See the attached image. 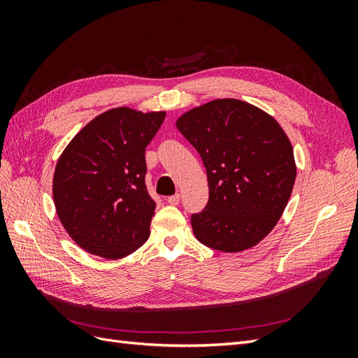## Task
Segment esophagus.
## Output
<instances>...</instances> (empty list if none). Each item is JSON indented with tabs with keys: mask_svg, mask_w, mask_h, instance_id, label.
<instances>
[{
	"mask_svg": "<svg viewBox=\"0 0 358 358\" xmlns=\"http://www.w3.org/2000/svg\"><path fill=\"white\" fill-rule=\"evenodd\" d=\"M167 201L170 203V204H179V201H180V194H175V196H170L169 199H167Z\"/></svg>",
	"mask_w": 358,
	"mask_h": 358,
	"instance_id": "obj_1",
	"label": "esophagus"
}]
</instances>
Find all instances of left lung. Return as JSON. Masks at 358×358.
I'll return each mask as SVG.
<instances>
[{"mask_svg": "<svg viewBox=\"0 0 358 358\" xmlns=\"http://www.w3.org/2000/svg\"><path fill=\"white\" fill-rule=\"evenodd\" d=\"M176 128L208 173L209 201L191 216L197 241L222 252L262 242L282 216L296 180L282 127L257 106L218 99L183 113Z\"/></svg>", "mask_w": 358, "mask_h": 358, "instance_id": "left-lung-1", "label": "left lung"}]
</instances>
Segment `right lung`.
Masks as SVG:
<instances>
[{
	"label": "right lung",
	"instance_id": "add662e5",
	"mask_svg": "<svg viewBox=\"0 0 358 358\" xmlns=\"http://www.w3.org/2000/svg\"><path fill=\"white\" fill-rule=\"evenodd\" d=\"M166 112L116 107L86 124L61 154L53 201L71 239L107 259L133 254L149 239L155 201L145 185V149Z\"/></svg>",
	"mask_w": 358,
	"mask_h": 358
}]
</instances>
